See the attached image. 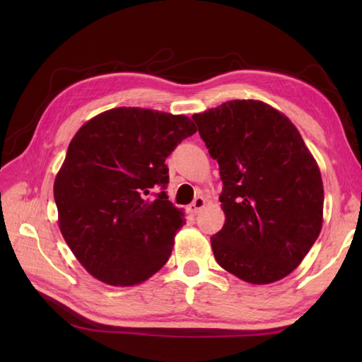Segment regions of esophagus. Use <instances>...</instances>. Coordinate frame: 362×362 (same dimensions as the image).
<instances>
[{"label":"esophagus","instance_id":"esophagus-1","mask_svg":"<svg viewBox=\"0 0 362 362\" xmlns=\"http://www.w3.org/2000/svg\"><path fill=\"white\" fill-rule=\"evenodd\" d=\"M204 206H206V199L203 198V196H196V198L193 199V203L189 204L187 209H188L189 214H192V216H196V214H198L201 209H203Z\"/></svg>","mask_w":362,"mask_h":362}]
</instances>
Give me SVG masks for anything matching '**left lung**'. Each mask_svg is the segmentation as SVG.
<instances>
[{
    "mask_svg": "<svg viewBox=\"0 0 362 362\" xmlns=\"http://www.w3.org/2000/svg\"><path fill=\"white\" fill-rule=\"evenodd\" d=\"M220 168L223 228L211 238L220 267L269 284L296 269L320 236V168L297 127L260 100H230L193 115Z\"/></svg>",
    "mask_w": 362,
    "mask_h": 362,
    "instance_id": "1",
    "label": "left lung"
}]
</instances>
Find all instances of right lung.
<instances>
[{"label":"right lung","mask_w":362,"mask_h":362,"mask_svg":"<svg viewBox=\"0 0 362 362\" xmlns=\"http://www.w3.org/2000/svg\"><path fill=\"white\" fill-rule=\"evenodd\" d=\"M196 126L183 115L121 107L86 122L54 182L59 226L79 263L134 286L169 260L185 218L166 193V158Z\"/></svg>","instance_id":"obj_1"}]
</instances>
